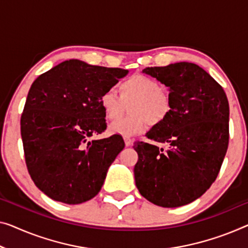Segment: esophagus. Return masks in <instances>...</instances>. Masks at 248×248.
Listing matches in <instances>:
<instances>
[{"label": "esophagus", "instance_id": "1", "mask_svg": "<svg viewBox=\"0 0 248 248\" xmlns=\"http://www.w3.org/2000/svg\"><path fill=\"white\" fill-rule=\"evenodd\" d=\"M124 140L125 146H131V145H132V140H131L130 138H129V137H124Z\"/></svg>", "mask_w": 248, "mask_h": 248}]
</instances>
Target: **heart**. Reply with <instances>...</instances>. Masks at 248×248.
I'll use <instances>...</instances> for the list:
<instances>
[{
  "label": "heart",
  "mask_w": 248,
  "mask_h": 248,
  "mask_svg": "<svg viewBox=\"0 0 248 248\" xmlns=\"http://www.w3.org/2000/svg\"><path fill=\"white\" fill-rule=\"evenodd\" d=\"M119 94L107 89L100 94L99 103L109 120L123 117L129 107L131 114L110 124L112 134L132 137L142 134L148 123L158 125L167 119L171 111V98L161 89L159 81L142 73L125 78L118 86Z\"/></svg>",
  "instance_id": "b5f03b06"
}]
</instances>
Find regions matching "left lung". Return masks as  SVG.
I'll use <instances>...</instances> for the list:
<instances>
[{"label":"left lung","mask_w":248,"mask_h":248,"mask_svg":"<svg viewBox=\"0 0 248 248\" xmlns=\"http://www.w3.org/2000/svg\"><path fill=\"white\" fill-rule=\"evenodd\" d=\"M143 72L169 87L171 111L148 132V139L169 143L164 150L136 141L135 180L139 193L155 205L189 204L218 176L230 141V105L220 84L201 66L178 62Z\"/></svg>","instance_id":"obj_1"}]
</instances>
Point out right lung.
Returning a JSON list of instances; mask_svg holds the SVG:
<instances>
[{"label": "right lung", "mask_w": 248, "mask_h": 248, "mask_svg": "<svg viewBox=\"0 0 248 248\" xmlns=\"http://www.w3.org/2000/svg\"><path fill=\"white\" fill-rule=\"evenodd\" d=\"M127 73L68 60L32 83L21 116V137L30 176L50 198L76 205L100 191L124 142L120 135L88 139L107 128L100 94Z\"/></svg>", "instance_id": "add662e5"}]
</instances>
